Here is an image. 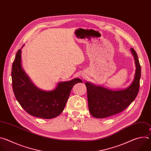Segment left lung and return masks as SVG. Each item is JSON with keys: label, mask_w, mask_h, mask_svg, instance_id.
I'll use <instances>...</instances> for the list:
<instances>
[{"label": "left lung", "mask_w": 151, "mask_h": 151, "mask_svg": "<svg viewBox=\"0 0 151 151\" xmlns=\"http://www.w3.org/2000/svg\"><path fill=\"white\" fill-rule=\"evenodd\" d=\"M136 72L134 79L125 89L112 90L90 82L85 83L87 90L88 108L91 115L96 118H104L117 114L130 105L137 96L141 76V68L137 54L133 48Z\"/></svg>", "instance_id": "8db88e82"}]
</instances>
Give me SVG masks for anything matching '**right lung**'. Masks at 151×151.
<instances>
[{"instance_id": "1", "label": "right lung", "mask_w": 151, "mask_h": 151, "mask_svg": "<svg viewBox=\"0 0 151 151\" xmlns=\"http://www.w3.org/2000/svg\"><path fill=\"white\" fill-rule=\"evenodd\" d=\"M24 45L21 47L22 48ZM16 54L12 67V88L15 98L30 115L43 119L54 118L63 112L73 85L82 82L79 78L60 82L52 91L38 88L21 66V50Z\"/></svg>"}]
</instances>
